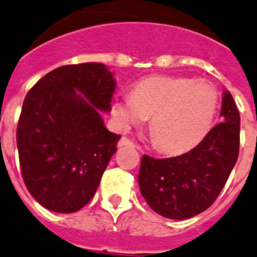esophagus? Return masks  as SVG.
<instances>
[{"instance_id":"esophagus-1","label":"esophagus","mask_w":257,"mask_h":257,"mask_svg":"<svg viewBox=\"0 0 257 257\" xmlns=\"http://www.w3.org/2000/svg\"><path fill=\"white\" fill-rule=\"evenodd\" d=\"M118 148H121V147H137L135 143H133L132 140L128 139V137H122L120 141H118Z\"/></svg>"}]
</instances>
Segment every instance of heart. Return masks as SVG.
Returning a JSON list of instances; mask_svg holds the SVG:
<instances>
[{
	"label": "heart",
	"instance_id": "heart-1",
	"mask_svg": "<svg viewBox=\"0 0 257 257\" xmlns=\"http://www.w3.org/2000/svg\"><path fill=\"white\" fill-rule=\"evenodd\" d=\"M216 101L214 85L204 79L150 76L136 83L131 96L116 100L112 112L124 128L152 117L150 135L156 148L178 153L203 139Z\"/></svg>",
	"mask_w": 257,
	"mask_h": 257
}]
</instances>
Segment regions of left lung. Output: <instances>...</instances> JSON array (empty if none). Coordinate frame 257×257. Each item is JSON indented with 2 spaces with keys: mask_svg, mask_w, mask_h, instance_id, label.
Wrapping results in <instances>:
<instances>
[{
  "mask_svg": "<svg viewBox=\"0 0 257 257\" xmlns=\"http://www.w3.org/2000/svg\"><path fill=\"white\" fill-rule=\"evenodd\" d=\"M220 116L223 121L187 153L170 158L144 154L139 185L153 211L179 220L201 214L215 202L236 164L240 145V114L227 89Z\"/></svg>",
  "mask_w": 257,
  "mask_h": 257,
  "instance_id": "1",
  "label": "left lung"
}]
</instances>
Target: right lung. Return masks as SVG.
Returning a JSON list of instances; mask_svg holds the SVG:
<instances>
[{
    "instance_id": "add662e5",
    "label": "right lung",
    "mask_w": 257,
    "mask_h": 257,
    "mask_svg": "<svg viewBox=\"0 0 257 257\" xmlns=\"http://www.w3.org/2000/svg\"><path fill=\"white\" fill-rule=\"evenodd\" d=\"M114 85L104 64H67L27 92L17 147L25 185L43 207L70 214L95 195L121 137L100 116L110 109Z\"/></svg>"
}]
</instances>
